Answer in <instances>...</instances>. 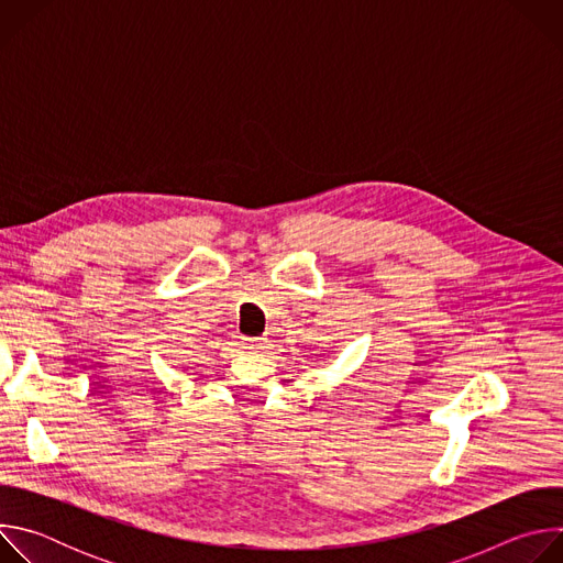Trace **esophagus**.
<instances>
[{
    "label": "esophagus",
    "mask_w": 563,
    "mask_h": 563,
    "mask_svg": "<svg viewBox=\"0 0 563 563\" xmlns=\"http://www.w3.org/2000/svg\"><path fill=\"white\" fill-rule=\"evenodd\" d=\"M247 350H263L265 347V339H245Z\"/></svg>",
    "instance_id": "1"
}]
</instances>
